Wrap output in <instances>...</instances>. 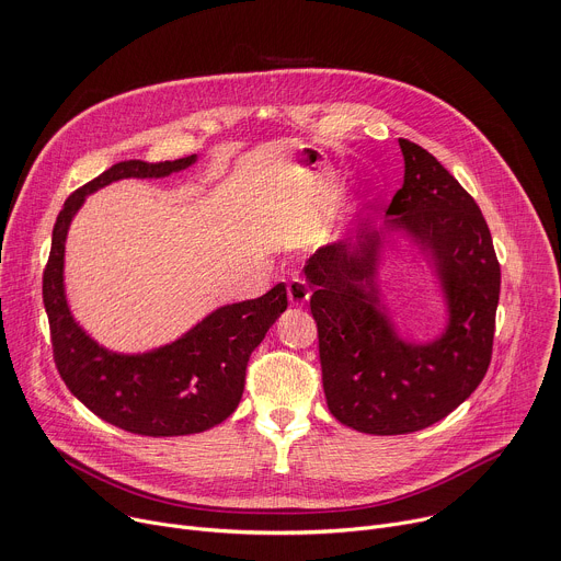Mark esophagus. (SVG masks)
I'll list each match as a JSON object with an SVG mask.
<instances>
[{"label":"esophagus","instance_id":"esophagus-1","mask_svg":"<svg viewBox=\"0 0 561 561\" xmlns=\"http://www.w3.org/2000/svg\"><path fill=\"white\" fill-rule=\"evenodd\" d=\"M286 290H288V299H290V304H295V307H299V304H307V301H309V297H311L309 284L304 282V279H299V277L290 279V282H288V286H286Z\"/></svg>","mask_w":561,"mask_h":561}]
</instances>
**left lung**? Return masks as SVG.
Here are the masks:
<instances>
[{
	"label": "left lung",
	"instance_id": "8db88e82",
	"mask_svg": "<svg viewBox=\"0 0 561 561\" xmlns=\"http://www.w3.org/2000/svg\"><path fill=\"white\" fill-rule=\"evenodd\" d=\"M404 181L389 228H404L432 252L449 307L432 344L400 340L378 297L380 234L360 224L351 239L320 248L304 266L313 290L327 404L346 427L393 436L425 430L454 412L483 380L494 342L501 266L477 201L427 149L398 138Z\"/></svg>",
	"mask_w": 561,
	"mask_h": 561
}]
</instances>
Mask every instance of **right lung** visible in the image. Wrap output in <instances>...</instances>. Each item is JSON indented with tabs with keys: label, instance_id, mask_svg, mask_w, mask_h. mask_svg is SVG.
<instances>
[{
	"label": "right lung",
	"instance_id": "1",
	"mask_svg": "<svg viewBox=\"0 0 561 561\" xmlns=\"http://www.w3.org/2000/svg\"><path fill=\"white\" fill-rule=\"evenodd\" d=\"M194 161V154L165 163L123 161L78 187L56 219L42 275L60 378L95 416L140 436H187L224 423L241 400L250 353L288 307L286 286L277 284L257 299L215 311L181 340L142 355L110 353L73 322L62 284L65 239L84 196L118 179L168 176Z\"/></svg>",
	"mask_w": 561,
	"mask_h": 561
}]
</instances>
